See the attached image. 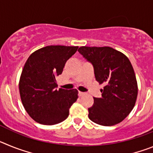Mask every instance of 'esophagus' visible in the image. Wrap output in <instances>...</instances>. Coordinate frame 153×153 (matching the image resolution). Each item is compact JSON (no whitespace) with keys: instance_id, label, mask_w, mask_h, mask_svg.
Segmentation results:
<instances>
[{"instance_id":"34e87169","label":"esophagus","mask_w":153,"mask_h":153,"mask_svg":"<svg viewBox=\"0 0 153 153\" xmlns=\"http://www.w3.org/2000/svg\"><path fill=\"white\" fill-rule=\"evenodd\" d=\"M78 94H79V97H81V96H83V95H84L85 93H83V92H80V91H79V93H78Z\"/></svg>"}]
</instances>
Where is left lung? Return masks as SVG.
Segmentation results:
<instances>
[{
	"label": "left lung",
	"mask_w": 153,
	"mask_h": 153,
	"mask_svg": "<svg viewBox=\"0 0 153 153\" xmlns=\"http://www.w3.org/2000/svg\"><path fill=\"white\" fill-rule=\"evenodd\" d=\"M93 64L97 81L103 84L102 97L88 109L90 120L113 126L130 113L136 104L138 86L134 70L125 54L109 47H80L78 50Z\"/></svg>",
	"instance_id": "8db88e82"
}]
</instances>
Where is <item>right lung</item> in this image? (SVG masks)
<instances>
[{
    "label": "right lung",
    "mask_w": 153,
    "mask_h": 153,
    "mask_svg": "<svg viewBox=\"0 0 153 153\" xmlns=\"http://www.w3.org/2000/svg\"><path fill=\"white\" fill-rule=\"evenodd\" d=\"M78 47L47 46L31 53L24 64L19 81L23 106L30 117L44 125H55L68 117L78 98L76 89L57 88L56 77Z\"/></svg>",
    "instance_id": "right-lung-1"
}]
</instances>
